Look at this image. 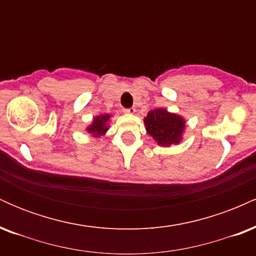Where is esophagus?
I'll use <instances>...</instances> for the list:
<instances>
[{"label":"esophagus","mask_w":256,"mask_h":256,"mask_svg":"<svg viewBox=\"0 0 256 256\" xmlns=\"http://www.w3.org/2000/svg\"><path fill=\"white\" fill-rule=\"evenodd\" d=\"M122 112L126 114H134L136 110H134V108H125V110H122Z\"/></svg>","instance_id":"1"}]
</instances>
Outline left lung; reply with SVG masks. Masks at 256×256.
<instances>
[{"mask_svg": "<svg viewBox=\"0 0 256 256\" xmlns=\"http://www.w3.org/2000/svg\"><path fill=\"white\" fill-rule=\"evenodd\" d=\"M185 119L165 108H158L148 112L144 118L146 134L161 146L179 144L185 131Z\"/></svg>", "mask_w": 256, "mask_h": 256, "instance_id": "left-lung-1", "label": "left lung"}]
</instances>
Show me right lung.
Listing matches in <instances>:
<instances>
[{
    "label": "right lung",
    "mask_w": 256,
    "mask_h": 256,
    "mask_svg": "<svg viewBox=\"0 0 256 256\" xmlns=\"http://www.w3.org/2000/svg\"><path fill=\"white\" fill-rule=\"evenodd\" d=\"M110 114H100V116H96L95 118L92 119V122H91L85 130L89 132L92 137L98 138L101 136H104L106 132L110 128L108 122H110Z\"/></svg>",
    "instance_id": "obj_1"
}]
</instances>
